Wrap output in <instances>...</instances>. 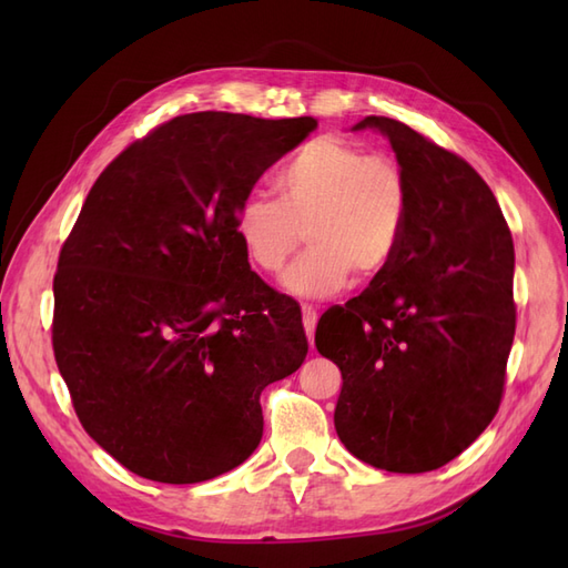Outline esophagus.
<instances>
[{
	"mask_svg": "<svg viewBox=\"0 0 568 568\" xmlns=\"http://www.w3.org/2000/svg\"><path fill=\"white\" fill-rule=\"evenodd\" d=\"M303 326L311 346H315V326H317V311L313 305H303Z\"/></svg>",
	"mask_w": 568,
	"mask_h": 568,
	"instance_id": "esophagus-1",
	"label": "esophagus"
}]
</instances>
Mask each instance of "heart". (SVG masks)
<instances>
[{"mask_svg": "<svg viewBox=\"0 0 568 568\" xmlns=\"http://www.w3.org/2000/svg\"><path fill=\"white\" fill-rule=\"evenodd\" d=\"M280 201L251 194L234 232L253 267L277 274L307 234L311 251L291 265L282 284L303 298H326L355 277H379L398 255L409 182L388 153H369L338 134L303 144L277 175Z\"/></svg>", "mask_w": 568, "mask_h": 568, "instance_id": "heart-1", "label": "heart"}]
</instances>
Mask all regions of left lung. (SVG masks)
<instances>
[{
	"mask_svg": "<svg viewBox=\"0 0 568 568\" xmlns=\"http://www.w3.org/2000/svg\"><path fill=\"white\" fill-rule=\"evenodd\" d=\"M409 182L398 255L363 294L326 311L320 355L338 365L341 443L372 467L434 471L497 415L517 329L514 244L490 186L400 120L367 115Z\"/></svg>",
	"mask_w": 568,
	"mask_h": 568,
	"instance_id": "left-lung-1",
	"label": "left lung"
}]
</instances>
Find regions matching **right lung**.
Returning <instances> with one entry per match:
<instances>
[{"mask_svg": "<svg viewBox=\"0 0 568 568\" xmlns=\"http://www.w3.org/2000/svg\"><path fill=\"white\" fill-rule=\"evenodd\" d=\"M313 115H178L90 189L59 253L51 346L73 409L136 476L199 484L263 436L261 393L307 355L298 303L251 270L236 211Z\"/></svg>", "mask_w": 568, "mask_h": 568, "instance_id": "obj_1", "label": "right lung"}]
</instances>
